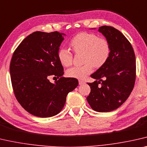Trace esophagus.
Instances as JSON below:
<instances>
[{
  "instance_id": "obj_1",
  "label": "esophagus",
  "mask_w": 147,
  "mask_h": 147,
  "mask_svg": "<svg viewBox=\"0 0 147 147\" xmlns=\"http://www.w3.org/2000/svg\"><path fill=\"white\" fill-rule=\"evenodd\" d=\"M78 83H79V84H80V85H81V84H84L85 82H84V80H78Z\"/></svg>"
}]
</instances>
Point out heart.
Masks as SVG:
<instances>
[{"label":"heart","mask_w":147,"mask_h":147,"mask_svg":"<svg viewBox=\"0 0 147 147\" xmlns=\"http://www.w3.org/2000/svg\"><path fill=\"white\" fill-rule=\"evenodd\" d=\"M69 46L74 53L82 54V63L84 64L68 69L66 75L69 78L84 79L93 71L94 67L98 69L104 66L110 55L109 41L93 33L80 32L75 35L70 40ZM57 59L62 66L68 67L73 63V55L69 50L60 48Z\"/></svg>","instance_id":"heart-1"}]
</instances>
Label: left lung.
<instances>
[{
	"mask_svg": "<svg viewBox=\"0 0 147 147\" xmlns=\"http://www.w3.org/2000/svg\"><path fill=\"white\" fill-rule=\"evenodd\" d=\"M98 31L109 41L110 55L104 66L91 74L96 80L88 82L91 90L86 99L94 111L108 112L121 106L133 90L136 77L135 55L130 42L118 30L104 26Z\"/></svg>",
	"mask_w": 147,
	"mask_h": 147,
	"instance_id": "obj_1",
	"label": "left lung"
}]
</instances>
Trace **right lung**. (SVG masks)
Returning a JSON list of instances; mask_svg holds the SVG:
<instances>
[{
	"label": "right lung",
	"mask_w": 147,
	"mask_h": 147,
	"mask_svg": "<svg viewBox=\"0 0 147 147\" xmlns=\"http://www.w3.org/2000/svg\"><path fill=\"white\" fill-rule=\"evenodd\" d=\"M58 32H35L22 41L10 65L15 97L28 112L49 117L62 110L69 92L78 86L76 78L63 77L57 51L64 38ZM51 76L59 78L54 84Z\"/></svg>",
	"instance_id": "right-lung-1"
}]
</instances>
